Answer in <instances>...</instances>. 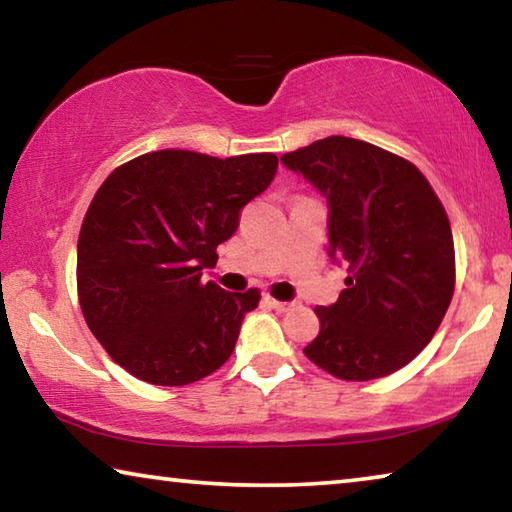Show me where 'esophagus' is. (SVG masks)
<instances>
[{"mask_svg": "<svg viewBox=\"0 0 512 512\" xmlns=\"http://www.w3.org/2000/svg\"><path fill=\"white\" fill-rule=\"evenodd\" d=\"M266 302H268V305H271L275 311H280V314H284V311H289V309L293 307V302H280V300L268 298V296H266Z\"/></svg>", "mask_w": 512, "mask_h": 512, "instance_id": "obj_1", "label": "esophagus"}]
</instances>
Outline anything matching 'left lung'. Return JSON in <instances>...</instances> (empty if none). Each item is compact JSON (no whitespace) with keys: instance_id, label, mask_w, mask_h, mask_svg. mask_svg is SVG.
I'll use <instances>...</instances> for the list:
<instances>
[{"instance_id":"1","label":"left lung","mask_w":512,"mask_h":512,"mask_svg":"<svg viewBox=\"0 0 512 512\" xmlns=\"http://www.w3.org/2000/svg\"><path fill=\"white\" fill-rule=\"evenodd\" d=\"M280 160L325 196L329 257L348 266L339 300L316 307L320 332L305 354L345 381L404 368L454 296L443 203L415 164L354 137H325Z\"/></svg>"}]
</instances>
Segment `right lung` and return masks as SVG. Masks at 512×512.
Listing matches in <instances>:
<instances>
[{
  "mask_svg": "<svg viewBox=\"0 0 512 512\" xmlns=\"http://www.w3.org/2000/svg\"><path fill=\"white\" fill-rule=\"evenodd\" d=\"M275 173L273 153L221 160L167 149L103 180L81 225L76 282L85 323L112 361L149 384L185 386L230 359L259 291L201 277Z\"/></svg>",
  "mask_w": 512,
  "mask_h": 512,
  "instance_id": "obj_1",
  "label": "right lung"
}]
</instances>
